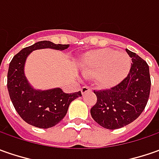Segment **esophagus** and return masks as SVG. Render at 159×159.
<instances>
[{
  "label": "esophagus",
  "mask_w": 159,
  "mask_h": 159,
  "mask_svg": "<svg viewBox=\"0 0 159 159\" xmlns=\"http://www.w3.org/2000/svg\"><path fill=\"white\" fill-rule=\"evenodd\" d=\"M89 90H90V88L89 86H84V87H82V89H81L82 94H84L86 92H88Z\"/></svg>",
  "instance_id": "34e87169"
}]
</instances>
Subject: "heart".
<instances>
[{
  "instance_id": "b5f03b06",
  "label": "heart",
  "mask_w": 159,
  "mask_h": 159,
  "mask_svg": "<svg viewBox=\"0 0 159 159\" xmlns=\"http://www.w3.org/2000/svg\"><path fill=\"white\" fill-rule=\"evenodd\" d=\"M131 59L126 52L113 49H100L88 52L82 64L86 76H96L98 84L104 88L118 84L127 76Z\"/></svg>"
}]
</instances>
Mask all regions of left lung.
<instances>
[{"mask_svg": "<svg viewBox=\"0 0 159 159\" xmlns=\"http://www.w3.org/2000/svg\"><path fill=\"white\" fill-rule=\"evenodd\" d=\"M126 51L133 61L127 77L111 89L94 90L97 102L90 114L105 129H120L133 122L144 110L150 97L151 82L148 64L135 52Z\"/></svg>", "mask_w": 159, "mask_h": 159, "instance_id": "8db88e82", "label": "left lung"}]
</instances>
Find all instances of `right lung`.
<instances>
[{"label":"right lung","mask_w":159,"mask_h":159,"mask_svg":"<svg viewBox=\"0 0 159 159\" xmlns=\"http://www.w3.org/2000/svg\"><path fill=\"white\" fill-rule=\"evenodd\" d=\"M69 45L39 41L22 49L9 63L7 86L16 111L25 122L40 129L52 128L58 124L68 112L70 103L82 96L81 91L65 93L60 88L36 90L28 84L24 72L25 60L32 51L42 48L64 50Z\"/></svg>","instance_id":"obj_1"}]
</instances>
